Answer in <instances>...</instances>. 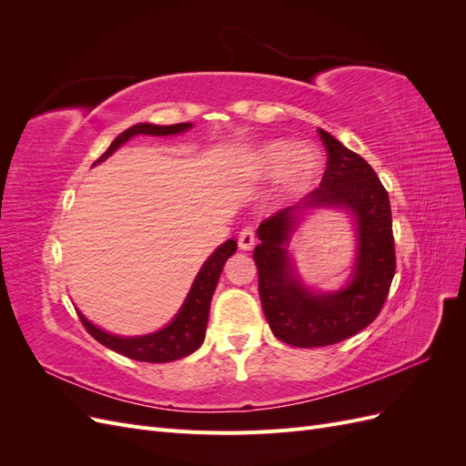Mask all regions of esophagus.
I'll use <instances>...</instances> for the list:
<instances>
[{
    "instance_id": "1",
    "label": "esophagus",
    "mask_w": 466,
    "mask_h": 466,
    "mask_svg": "<svg viewBox=\"0 0 466 466\" xmlns=\"http://www.w3.org/2000/svg\"><path fill=\"white\" fill-rule=\"evenodd\" d=\"M238 248L241 250H250L252 247H255V241H257V237H255V229L252 228H245L241 233H238Z\"/></svg>"
}]
</instances>
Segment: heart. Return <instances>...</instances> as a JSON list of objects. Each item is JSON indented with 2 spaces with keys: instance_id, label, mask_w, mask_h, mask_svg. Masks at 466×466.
Instances as JSON below:
<instances>
[{
  "instance_id": "obj_1",
  "label": "heart",
  "mask_w": 466,
  "mask_h": 466,
  "mask_svg": "<svg viewBox=\"0 0 466 466\" xmlns=\"http://www.w3.org/2000/svg\"><path fill=\"white\" fill-rule=\"evenodd\" d=\"M320 168V155L313 147H298L288 139H276L262 146L252 163V171L260 177H284L291 188H305Z\"/></svg>"
}]
</instances>
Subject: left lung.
Listing matches in <instances>:
<instances>
[{
  "instance_id": "left-lung-1",
  "label": "left lung",
  "mask_w": 466,
  "mask_h": 466,
  "mask_svg": "<svg viewBox=\"0 0 466 466\" xmlns=\"http://www.w3.org/2000/svg\"><path fill=\"white\" fill-rule=\"evenodd\" d=\"M327 147V171L320 187L291 208L279 209L258 225L255 248L258 293L268 324L278 340L298 348L342 342L371 324L390 289L397 270L389 192L371 165L319 130ZM317 205H340L359 221V258L350 284L334 294H313L294 276L287 243L300 211Z\"/></svg>"
}]
</instances>
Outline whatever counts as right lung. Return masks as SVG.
<instances>
[{
    "label": "right lung",
    "mask_w": 466,
    "mask_h": 466,
    "mask_svg": "<svg viewBox=\"0 0 466 466\" xmlns=\"http://www.w3.org/2000/svg\"><path fill=\"white\" fill-rule=\"evenodd\" d=\"M190 126H192L190 122H180L171 126L136 124L132 128L122 132L95 163H101L103 159H106L108 155L115 153L124 142H128V139L134 136H139V134L171 136V134H180L188 130ZM235 250H237L235 238H229V241H225L221 247L216 248L214 255H211L200 268V272L196 276L194 284L188 291V298L185 305L180 307L177 317L168 322L165 329L157 332L146 334V336L122 338L95 327V324H91L79 311L77 315L83 322V327H86V330L95 338L96 342H101L103 346L115 350L118 354L130 360L149 361V363H167V361H175L185 356H190L192 351L198 350L204 342L211 298H214V291H216L223 266Z\"/></svg>",
    "instance_id": "obj_1"
}]
</instances>
